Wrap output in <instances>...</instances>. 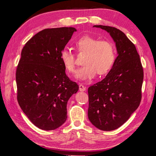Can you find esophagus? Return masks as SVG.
Returning a JSON list of instances; mask_svg holds the SVG:
<instances>
[{"label": "esophagus", "mask_w": 156, "mask_h": 156, "mask_svg": "<svg viewBox=\"0 0 156 156\" xmlns=\"http://www.w3.org/2000/svg\"><path fill=\"white\" fill-rule=\"evenodd\" d=\"M79 90H80V91H84L86 90V87L84 86H83V84H79Z\"/></svg>", "instance_id": "obj_1"}]
</instances>
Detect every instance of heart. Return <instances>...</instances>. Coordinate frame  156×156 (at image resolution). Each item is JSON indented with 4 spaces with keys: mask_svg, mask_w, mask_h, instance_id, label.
I'll list each match as a JSON object with an SVG mask.
<instances>
[{
    "mask_svg": "<svg viewBox=\"0 0 156 156\" xmlns=\"http://www.w3.org/2000/svg\"><path fill=\"white\" fill-rule=\"evenodd\" d=\"M76 47L79 54H84L82 62L84 65L76 73V78L78 80H91L97 73L99 75L106 74L113 67L115 51L112 42L84 36L76 42ZM60 60L67 72L74 73L76 57L72 51L63 49L60 53Z\"/></svg>",
    "mask_w": 156,
    "mask_h": 156,
    "instance_id": "1",
    "label": "heart"
}]
</instances>
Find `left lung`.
Masks as SVG:
<instances>
[{"instance_id":"obj_1","label":"left lung","mask_w":156,"mask_h":156,"mask_svg":"<svg viewBox=\"0 0 156 156\" xmlns=\"http://www.w3.org/2000/svg\"><path fill=\"white\" fill-rule=\"evenodd\" d=\"M94 27L109 33L118 56L106 77L88 89V118L96 128L112 131L122 126L139 107L143 68L135 45L122 31L109 26Z\"/></svg>"}]
</instances>
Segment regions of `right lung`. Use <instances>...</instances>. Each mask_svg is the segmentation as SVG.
I'll use <instances>...</instances> for the list:
<instances>
[{"mask_svg":"<svg viewBox=\"0 0 156 156\" xmlns=\"http://www.w3.org/2000/svg\"><path fill=\"white\" fill-rule=\"evenodd\" d=\"M76 31L74 27L45 29L29 40L16 73L17 100L37 127L54 130L67 120L69 99L79 87L66 75L60 53Z\"/></svg>","mask_w":156,"mask_h":156,"instance_id":"1","label":"right lung"}]
</instances>
